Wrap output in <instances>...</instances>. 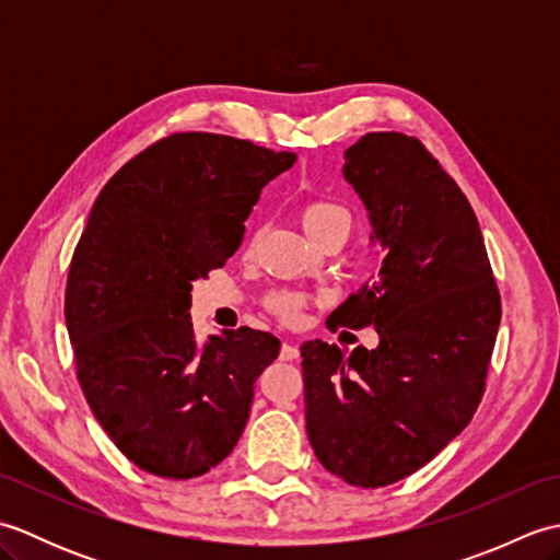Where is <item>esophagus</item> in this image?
I'll return each instance as SVG.
<instances>
[{
    "label": "esophagus",
    "instance_id": "1",
    "mask_svg": "<svg viewBox=\"0 0 560 560\" xmlns=\"http://www.w3.org/2000/svg\"><path fill=\"white\" fill-rule=\"evenodd\" d=\"M301 355V351H299V347H295V343H283L281 347V361H295Z\"/></svg>",
    "mask_w": 560,
    "mask_h": 560
}]
</instances>
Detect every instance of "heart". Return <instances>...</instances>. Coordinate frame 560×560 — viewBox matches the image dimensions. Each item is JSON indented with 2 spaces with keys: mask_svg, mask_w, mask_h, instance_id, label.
I'll use <instances>...</instances> for the list:
<instances>
[{
  "mask_svg": "<svg viewBox=\"0 0 560 560\" xmlns=\"http://www.w3.org/2000/svg\"><path fill=\"white\" fill-rule=\"evenodd\" d=\"M301 223H303L307 235L325 231V229H329V225H347L349 229V211L331 199H311V201H305L301 209ZM267 305L271 307L273 315H279L281 319L291 323V319L299 317L305 301L299 293L279 291V293L269 295Z\"/></svg>",
  "mask_w": 560,
  "mask_h": 560,
  "instance_id": "b5f03b06",
  "label": "heart"
}]
</instances>
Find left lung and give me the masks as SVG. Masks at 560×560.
I'll use <instances>...</instances> for the list:
<instances>
[{
  "label": "left lung",
  "mask_w": 560,
  "mask_h": 560,
  "mask_svg": "<svg viewBox=\"0 0 560 560\" xmlns=\"http://www.w3.org/2000/svg\"><path fill=\"white\" fill-rule=\"evenodd\" d=\"M341 173L385 259L327 327L373 325L380 343L349 355L303 343L305 431L327 471L377 489L421 469L471 421L501 295L474 209L419 139L365 135L343 151Z\"/></svg>",
  "instance_id": "1"
}]
</instances>
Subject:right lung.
Returning a JSON list of instances; mask_svg holds the SVG:
<instances>
[{
  "label": "right lung",
  "mask_w": 560,
  "mask_h": 560,
  "mask_svg": "<svg viewBox=\"0 0 560 560\" xmlns=\"http://www.w3.org/2000/svg\"><path fill=\"white\" fill-rule=\"evenodd\" d=\"M293 163L245 139L185 132L101 189L71 257L65 317L83 397L139 469L195 479L243 435L281 343L249 327L199 343L189 291L241 247L261 187Z\"/></svg>",
  "instance_id": "obj_1"
}]
</instances>
